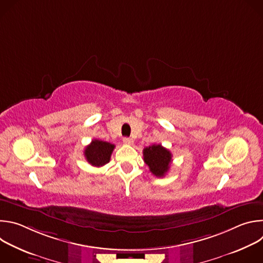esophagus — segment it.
Returning a JSON list of instances; mask_svg holds the SVG:
<instances>
[{
  "label": "esophagus",
  "instance_id": "34e87169",
  "mask_svg": "<svg viewBox=\"0 0 263 263\" xmlns=\"http://www.w3.org/2000/svg\"><path fill=\"white\" fill-rule=\"evenodd\" d=\"M123 141H124L125 144H132L133 143V139L130 138V137H124Z\"/></svg>",
  "mask_w": 263,
  "mask_h": 263
}]
</instances>
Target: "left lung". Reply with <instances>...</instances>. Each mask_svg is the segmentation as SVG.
<instances>
[{"mask_svg": "<svg viewBox=\"0 0 263 263\" xmlns=\"http://www.w3.org/2000/svg\"><path fill=\"white\" fill-rule=\"evenodd\" d=\"M143 160L154 176L161 178L170 170L172 153L161 144H152L143 148Z\"/></svg>", "mask_w": 263, "mask_h": 263, "instance_id": "8db88e82", "label": "left lung"}]
</instances>
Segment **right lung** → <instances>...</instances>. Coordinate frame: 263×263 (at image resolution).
<instances>
[{
  "mask_svg": "<svg viewBox=\"0 0 263 263\" xmlns=\"http://www.w3.org/2000/svg\"><path fill=\"white\" fill-rule=\"evenodd\" d=\"M116 145L107 141L93 139L85 147L84 156L92 166L101 167L110 161V157Z\"/></svg>",
  "mask_w": 263,
  "mask_h": 263,
  "instance_id": "add662e5",
  "label": "right lung"
}]
</instances>
